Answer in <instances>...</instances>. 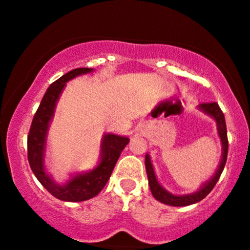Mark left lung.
Returning a JSON list of instances; mask_svg holds the SVG:
<instances>
[{"instance_id":"1","label":"left lung","mask_w":250,"mask_h":250,"mask_svg":"<svg viewBox=\"0 0 250 250\" xmlns=\"http://www.w3.org/2000/svg\"><path fill=\"white\" fill-rule=\"evenodd\" d=\"M200 109L202 111H205L206 114L210 115L217 123V133L221 139V143H222V159H221L220 166L217 168L216 173L214 174V176L210 180H208L207 182L203 183L202 187H201L196 193L194 194H188V195H177L170 194L169 191L166 190L165 188H162L160 186V183L157 182L156 176H155L153 165L150 162V157L149 155H146V170H147V176L149 181V187H150L151 194L153 196L160 202L165 203L168 206H174V207H182V206H189L194 205V203L199 202V201L205 199L207 195L213 190L215 185L219 181L221 174H222L223 168L226 166L227 161V155H228V137H227V127H226V120L225 115H223L222 110L219 107L216 102H208V103H201L199 105Z\"/></svg>"}]
</instances>
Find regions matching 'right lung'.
I'll use <instances>...</instances> for the list:
<instances>
[{
  "label": "right lung",
  "mask_w": 250,
  "mask_h": 250,
  "mask_svg": "<svg viewBox=\"0 0 250 250\" xmlns=\"http://www.w3.org/2000/svg\"><path fill=\"white\" fill-rule=\"evenodd\" d=\"M93 71L91 68H76L65 75L60 77L50 84L37 108L29 134H28V161L37 180L56 199L68 202H80L96 196L108 182L117 160L129 139L114 134H105L101 146V161L95 169L89 173L77 174L65 185H57L55 181L45 173L44 169V147L48 127L53 119L54 110L61 91L65 87V82L74 77Z\"/></svg>",
  "instance_id": "1"
}]
</instances>
